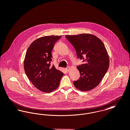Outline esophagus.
<instances>
[{
  "instance_id": "obj_1",
  "label": "esophagus",
  "mask_w": 130,
  "mask_h": 130,
  "mask_svg": "<svg viewBox=\"0 0 130 130\" xmlns=\"http://www.w3.org/2000/svg\"><path fill=\"white\" fill-rule=\"evenodd\" d=\"M70 69V67H68L67 68H65V70H66V71L67 72H69V71Z\"/></svg>"
}]
</instances>
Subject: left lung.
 Here are the masks:
<instances>
[{"mask_svg": "<svg viewBox=\"0 0 130 130\" xmlns=\"http://www.w3.org/2000/svg\"><path fill=\"white\" fill-rule=\"evenodd\" d=\"M84 63L77 67L80 78L74 85L82 91H90L100 83L109 66V57L103 42L95 35L83 33L65 36Z\"/></svg>", "mask_w": 130, "mask_h": 130, "instance_id": "left-lung-1", "label": "left lung"}]
</instances>
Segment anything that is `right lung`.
I'll return each mask as SVG.
<instances>
[{"label":"right lung","mask_w":130,"mask_h":130,"mask_svg":"<svg viewBox=\"0 0 130 130\" xmlns=\"http://www.w3.org/2000/svg\"><path fill=\"white\" fill-rule=\"evenodd\" d=\"M61 36H45L34 40L26 51L24 60L25 73L33 85L40 91L51 93L58 88L63 72L51 65V51Z\"/></svg>","instance_id":"add662e5"}]
</instances>
